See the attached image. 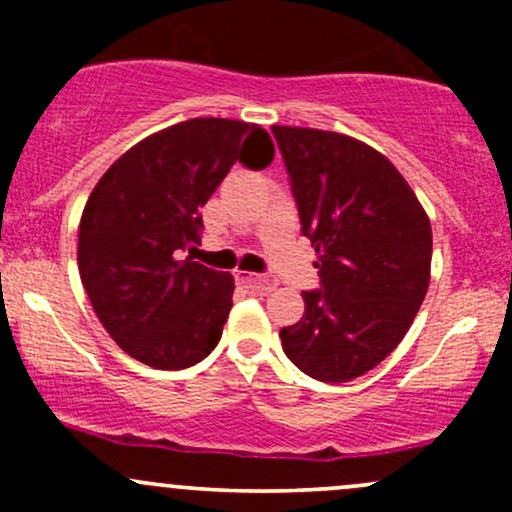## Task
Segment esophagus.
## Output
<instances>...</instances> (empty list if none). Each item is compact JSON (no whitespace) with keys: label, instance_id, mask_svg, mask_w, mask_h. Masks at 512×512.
Segmentation results:
<instances>
[{"label":"esophagus","instance_id":"34e87169","mask_svg":"<svg viewBox=\"0 0 512 512\" xmlns=\"http://www.w3.org/2000/svg\"><path fill=\"white\" fill-rule=\"evenodd\" d=\"M238 279L243 281V284L248 286V289H255V291H260V293H272L276 286H279L274 279H267V276H257V274L240 272Z\"/></svg>","mask_w":512,"mask_h":512}]
</instances>
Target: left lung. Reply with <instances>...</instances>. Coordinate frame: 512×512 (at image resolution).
Instances as JSON below:
<instances>
[{
  "label": "left lung",
  "mask_w": 512,
  "mask_h": 512,
  "mask_svg": "<svg viewBox=\"0 0 512 512\" xmlns=\"http://www.w3.org/2000/svg\"><path fill=\"white\" fill-rule=\"evenodd\" d=\"M291 175L322 291L281 330L296 368L320 383H349L402 342L431 281L426 209L387 156L349 134L272 127Z\"/></svg>",
  "instance_id": "obj_1"
}]
</instances>
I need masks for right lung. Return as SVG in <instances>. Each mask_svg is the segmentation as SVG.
Returning a JSON list of instances; mask_svg holds the SVG:
<instances>
[{"mask_svg":"<svg viewBox=\"0 0 512 512\" xmlns=\"http://www.w3.org/2000/svg\"><path fill=\"white\" fill-rule=\"evenodd\" d=\"M274 158L260 125L195 117L149 134L93 187L79 223L81 284L113 342L146 366L190 368L219 344L236 281L182 260L199 245L202 216L236 161Z\"/></svg>","mask_w":512,"mask_h":512,"instance_id":"add662e5","label":"right lung"}]
</instances>
